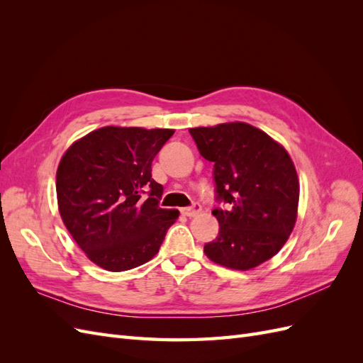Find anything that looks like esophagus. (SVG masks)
<instances>
[{"label":"esophagus","mask_w":363,"mask_h":363,"mask_svg":"<svg viewBox=\"0 0 363 363\" xmlns=\"http://www.w3.org/2000/svg\"><path fill=\"white\" fill-rule=\"evenodd\" d=\"M200 212H201V206H200L199 203H194L191 207H183V208H182V213H183L184 216H189V218L196 216Z\"/></svg>","instance_id":"1"}]
</instances>
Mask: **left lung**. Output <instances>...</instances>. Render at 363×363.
<instances>
[{
    "label": "left lung",
    "instance_id": "1",
    "mask_svg": "<svg viewBox=\"0 0 363 363\" xmlns=\"http://www.w3.org/2000/svg\"><path fill=\"white\" fill-rule=\"evenodd\" d=\"M200 155L213 162L219 223L204 245L212 262L247 271L276 256L292 233L300 183L288 151L245 123L189 128Z\"/></svg>",
    "mask_w": 363,
    "mask_h": 363
}]
</instances>
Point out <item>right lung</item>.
<instances>
[{"instance_id": "1", "label": "right lung", "mask_w": 363, "mask_h": 363, "mask_svg": "<svg viewBox=\"0 0 363 363\" xmlns=\"http://www.w3.org/2000/svg\"><path fill=\"white\" fill-rule=\"evenodd\" d=\"M172 135L169 128L103 127L63 155L59 212L95 265L119 272L157 255L179 211L159 207L163 186L151 179V163Z\"/></svg>"}]
</instances>
